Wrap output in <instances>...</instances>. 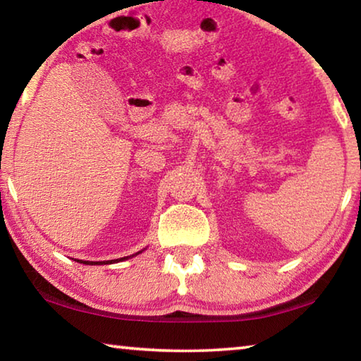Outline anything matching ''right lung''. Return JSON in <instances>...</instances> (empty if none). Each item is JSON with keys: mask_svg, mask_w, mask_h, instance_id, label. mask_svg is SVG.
Returning a JSON list of instances; mask_svg holds the SVG:
<instances>
[{"mask_svg": "<svg viewBox=\"0 0 361 361\" xmlns=\"http://www.w3.org/2000/svg\"><path fill=\"white\" fill-rule=\"evenodd\" d=\"M140 253V252H138ZM138 253H135V255H138ZM133 256V255H132ZM127 258H130V256H126V258H121V259H111V261H82V259H78L79 262H81V264H90V266H94V264H111V262H118V261H122V259H127Z\"/></svg>", "mask_w": 361, "mask_h": 361, "instance_id": "1", "label": "right lung"}]
</instances>
